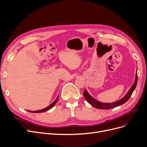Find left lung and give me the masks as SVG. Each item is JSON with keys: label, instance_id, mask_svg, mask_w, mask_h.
Segmentation results:
<instances>
[{"label": "left lung", "instance_id": "8db88e82", "mask_svg": "<svg viewBox=\"0 0 147 147\" xmlns=\"http://www.w3.org/2000/svg\"><path fill=\"white\" fill-rule=\"evenodd\" d=\"M137 82H138V75H137V71H136L135 82L134 83V84H133V86L130 87V88L127 92V93L125 94V95L120 100H118L117 102H113V103H103V102H100L98 100H96L88 93L86 89H85L84 91L83 94H84V97H85V99H86V100L90 104L92 105L93 107H94V108H96L97 109H112V108H114L115 107L121 105L126 102L130 99L131 95L132 94V93L134 92V91L135 90V89L136 87Z\"/></svg>", "mask_w": 147, "mask_h": 147}]
</instances>
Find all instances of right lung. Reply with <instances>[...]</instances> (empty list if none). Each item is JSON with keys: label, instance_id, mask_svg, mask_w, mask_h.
I'll use <instances>...</instances> for the list:
<instances>
[{"label": "right lung", "instance_id": "add662e5", "mask_svg": "<svg viewBox=\"0 0 147 147\" xmlns=\"http://www.w3.org/2000/svg\"><path fill=\"white\" fill-rule=\"evenodd\" d=\"M59 96H58L57 97L56 99H55L51 105H49L48 107H47V108H44V109H40V110L36 111H27L30 112V113H44V112H45V111H47L50 110V109H51V108L55 105V104L57 103V100H58V99H59Z\"/></svg>", "mask_w": 147, "mask_h": 147}]
</instances>
